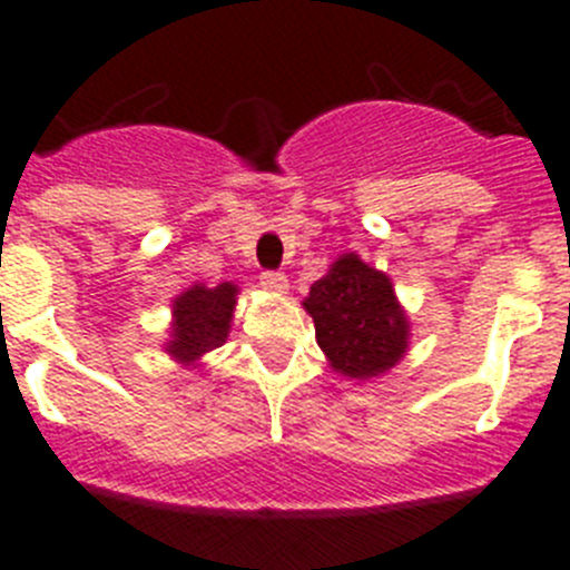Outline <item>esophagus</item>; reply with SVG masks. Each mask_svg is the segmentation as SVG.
Returning <instances> with one entry per match:
<instances>
[{
    "label": "esophagus",
    "instance_id": "obj_1",
    "mask_svg": "<svg viewBox=\"0 0 570 570\" xmlns=\"http://www.w3.org/2000/svg\"><path fill=\"white\" fill-rule=\"evenodd\" d=\"M262 288L274 291V294H285L288 291V276L282 274V271H262Z\"/></svg>",
    "mask_w": 570,
    "mask_h": 570
}]
</instances>
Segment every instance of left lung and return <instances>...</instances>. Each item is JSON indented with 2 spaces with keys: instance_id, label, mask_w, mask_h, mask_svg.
Listing matches in <instances>:
<instances>
[{
  "instance_id": "left-lung-1",
  "label": "left lung",
  "mask_w": 570,
  "mask_h": 570,
  "mask_svg": "<svg viewBox=\"0 0 570 570\" xmlns=\"http://www.w3.org/2000/svg\"><path fill=\"white\" fill-rule=\"evenodd\" d=\"M331 367L354 380L385 374L407 347V320L385 274L345 254L302 302Z\"/></svg>"
}]
</instances>
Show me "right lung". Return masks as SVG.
<instances>
[{
	"label": "right lung",
	"mask_w": 570,
	"mask_h": 570,
	"mask_svg": "<svg viewBox=\"0 0 570 570\" xmlns=\"http://www.w3.org/2000/svg\"><path fill=\"white\" fill-rule=\"evenodd\" d=\"M236 305V285L223 282L216 288L194 285L174 302V331L168 354L194 362L228 340L230 316Z\"/></svg>",
	"instance_id": "1"
}]
</instances>
